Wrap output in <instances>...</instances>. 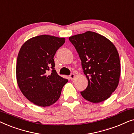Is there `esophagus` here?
Segmentation results:
<instances>
[{
    "label": "esophagus",
    "mask_w": 134,
    "mask_h": 134,
    "mask_svg": "<svg viewBox=\"0 0 134 134\" xmlns=\"http://www.w3.org/2000/svg\"><path fill=\"white\" fill-rule=\"evenodd\" d=\"M74 78H75V74H71L70 76H69V79H70L71 80H72L74 79Z\"/></svg>",
    "instance_id": "1"
}]
</instances>
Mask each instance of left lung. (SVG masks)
I'll use <instances>...</instances> for the list:
<instances>
[{"label":"left lung","instance_id":"left-lung-1","mask_svg":"<svg viewBox=\"0 0 134 134\" xmlns=\"http://www.w3.org/2000/svg\"><path fill=\"white\" fill-rule=\"evenodd\" d=\"M69 40L78 52L88 82L87 88L80 92L82 97L93 103L107 99L120 80L121 66L116 47L105 36L91 31Z\"/></svg>","mask_w":134,"mask_h":134}]
</instances>
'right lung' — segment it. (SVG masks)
Listing matches in <instances>:
<instances>
[{
	"label": "right lung",
	"instance_id": "obj_1",
	"mask_svg": "<svg viewBox=\"0 0 134 134\" xmlns=\"http://www.w3.org/2000/svg\"><path fill=\"white\" fill-rule=\"evenodd\" d=\"M65 42V38L43 35L28 40L20 49L16 67L18 85L24 96L36 105L54 104L68 81L54 68V57Z\"/></svg>",
	"mask_w": 134,
	"mask_h": 134
}]
</instances>
